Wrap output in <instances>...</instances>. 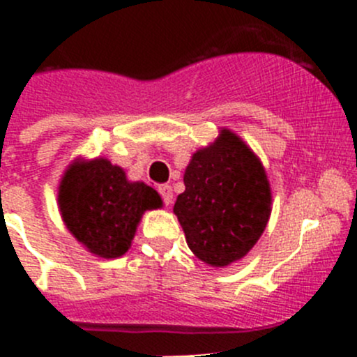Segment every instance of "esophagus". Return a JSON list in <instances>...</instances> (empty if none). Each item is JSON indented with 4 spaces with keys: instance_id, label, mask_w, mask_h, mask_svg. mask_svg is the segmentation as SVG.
Returning a JSON list of instances; mask_svg holds the SVG:
<instances>
[{
    "instance_id": "obj_1",
    "label": "esophagus",
    "mask_w": 357,
    "mask_h": 357,
    "mask_svg": "<svg viewBox=\"0 0 357 357\" xmlns=\"http://www.w3.org/2000/svg\"><path fill=\"white\" fill-rule=\"evenodd\" d=\"M158 193H160L162 200H164L165 205L172 204V188H171V185H160V186H158Z\"/></svg>"
}]
</instances>
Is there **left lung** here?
I'll use <instances>...</instances> for the list:
<instances>
[{"instance_id":"8db88e82","label":"left lung","mask_w":357,"mask_h":357,"mask_svg":"<svg viewBox=\"0 0 357 357\" xmlns=\"http://www.w3.org/2000/svg\"><path fill=\"white\" fill-rule=\"evenodd\" d=\"M174 214L190 250L214 268L245 257L271 214V188L257 155L229 129L193 153Z\"/></svg>"}]
</instances>
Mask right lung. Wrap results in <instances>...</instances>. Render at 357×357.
<instances>
[{
	"label": "right lung",
	"mask_w": 357,
	"mask_h": 357,
	"mask_svg": "<svg viewBox=\"0 0 357 357\" xmlns=\"http://www.w3.org/2000/svg\"><path fill=\"white\" fill-rule=\"evenodd\" d=\"M59 207L72 235L91 254L117 259L131 247L145 211L162 207L160 195L107 158L72 162L59 186Z\"/></svg>",
	"instance_id": "1"
}]
</instances>
